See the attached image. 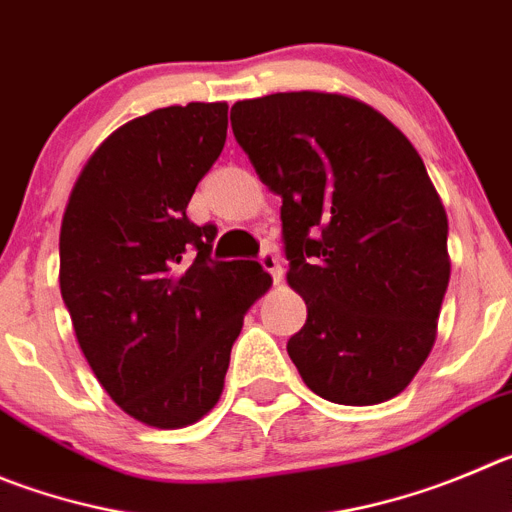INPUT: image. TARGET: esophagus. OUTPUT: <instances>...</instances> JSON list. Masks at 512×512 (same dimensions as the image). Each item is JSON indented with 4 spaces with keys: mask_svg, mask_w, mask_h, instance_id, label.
Listing matches in <instances>:
<instances>
[{
    "mask_svg": "<svg viewBox=\"0 0 512 512\" xmlns=\"http://www.w3.org/2000/svg\"><path fill=\"white\" fill-rule=\"evenodd\" d=\"M260 265L270 272L275 283H280V280H283V262H280V255L275 247H265V250L260 252Z\"/></svg>",
    "mask_w": 512,
    "mask_h": 512,
    "instance_id": "esophagus-1",
    "label": "esophagus"
}]
</instances>
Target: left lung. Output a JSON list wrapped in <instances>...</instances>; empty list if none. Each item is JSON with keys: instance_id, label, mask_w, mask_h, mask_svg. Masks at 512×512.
<instances>
[{"instance_id": "left-lung-1", "label": "left lung", "mask_w": 512, "mask_h": 512, "mask_svg": "<svg viewBox=\"0 0 512 512\" xmlns=\"http://www.w3.org/2000/svg\"><path fill=\"white\" fill-rule=\"evenodd\" d=\"M232 131L283 199L288 283L308 305L288 353L323 399L369 407L407 389L437 336L447 214L422 156L379 111L336 93L232 105Z\"/></svg>"}]
</instances>
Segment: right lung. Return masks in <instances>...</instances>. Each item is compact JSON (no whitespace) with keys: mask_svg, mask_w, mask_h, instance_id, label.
Listing matches in <instances>:
<instances>
[{"mask_svg":"<svg viewBox=\"0 0 512 512\" xmlns=\"http://www.w3.org/2000/svg\"><path fill=\"white\" fill-rule=\"evenodd\" d=\"M227 103L169 105L105 138L60 227V293L90 369L118 407L159 429L219 401L250 305L255 260H214V224L186 217L222 154Z\"/></svg>","mask_w":512,"mask_h":512,"instance_id":"add662e5","label":"right lung"}]
</instances>
